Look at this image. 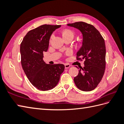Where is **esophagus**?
Returning <instances> with one entry per match:
<instances>
[{
    "mask_svg": "<svg viewBox=\"0 0 124 124\" xmlns=\"http://www.w3.org/2000/svg\"><path fill=\"white\" fill-rule=\"evenodd\" d=\"M64 66H65V69H68V68H69L70 67V65L69 64H65Z\"/></svg>",
    "mask_w": 124,
    "mask_h": 124,
    "instance_id": "34e87169",
    "label": "esophagus"
}]
</instances>
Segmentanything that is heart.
Wrapping results in <instances>:
<instances>
[{
  "label": "heart",
  "instance_id": "obj_1",
  "mask_svg": "<svg viewBox=\"0 0 124 124\" xmlns=\"http://www.w3.org/2000/svg\"><path fill=\"white\" fill-rule=\"evenodd\" d=\"M62 34V36L63 38H67V37H70L71 38H73L74 37V36H75V32H73V31L71 30L70 29H65L64 30H63L61 32ZM52 37V36L51 37V38H50V40H51V38ZM70 54V52H68L67 53V54Z\"/></svg>",
  "mask_w": 124,
  "mask_h": 124
}]
</instances>
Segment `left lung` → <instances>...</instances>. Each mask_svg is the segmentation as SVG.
<instances>
[{"label":"left lung","mask_w":124,"mask_h":124,"mask_svg":"<svg viewBox=\"0 0 124 124\" xmlns=\"http://www.w3.org/2000/svg\"><path fill=\"white\" fill-rule=\"evenodd\" d=\"M79 30L83 34V45L77 53V60H84V67H78L74 78L76 86L83 91H91L101 81L106 69V49L101 33L93 25L77 22L67 24Z\"/></svg>","instance_id":"obj_1"}]
</instances>
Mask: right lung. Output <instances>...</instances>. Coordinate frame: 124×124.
<instances>
[{"label":"right lung","instance_id":"1","mask_svg":"<svg viewBox=\"0 0 124 124\" xmlns=\"http://www.w3.org/2000/svg\"><path fill=\"white\" fill-rule=\"evenodd\" d=\"M60 25L44 24L29 31L20 46L21 64L31 84L42 91L55 87L64 71L63 64H48L43 60V53L48 48L50 37Z\"/></svg>","mask_w":124,"mask_h":124}]
</instances>
